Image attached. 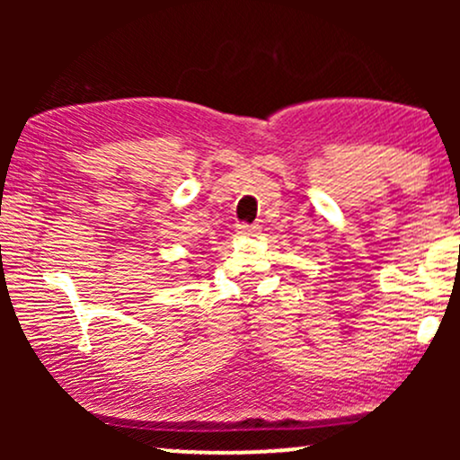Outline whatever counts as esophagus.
Listing matches in <instances>:
<instances>
[{
	"mask_svg": "<svg viewBox=\"0 0 460 460\" xmlns=\"http://www.w3.org/2000/svg\"><path fill=\"white\" fill-rule=\"evenodd\" d=\"M257 231H260V225H246V223H240L235 226V234L237 235H255Z\"/></svg>",
	"mask_w": 460,
	"mask_h": 460,
	"instance_id": "esophagus-1",
	"label": "esophagus"
}]
</instances>
